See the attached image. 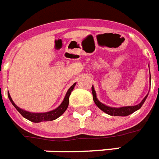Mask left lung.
<instances>
[{
    "instance_id": "obj_1",
    "label": "left lung",
    "mask_w": 159,
    "mask_h": 159,
    "mask_svg": "<svg viewBox=\"0 0 159 159\" xmlns=\"http://www.w3.org/2000/svg\"><path fill=\"white\" fill-rule=\"evenodd\" d=\"M150 82H151V75H150ZM92 93H93V101H94L95 104L97 105L99 109L103 111L104 113H106L109 116H127L130 114H132L136 110L142 106V104L144 103V102L147 99V98L148 96V93L146 95L145 98L141 101V103H139L136 105H133V106H123L119 107V108H116V107H110L108 106L106 104H103V103H101L100 101L98 99L97 95H96V92L94 90L93 86H92Z\"/></svg>"
}]
</instances>
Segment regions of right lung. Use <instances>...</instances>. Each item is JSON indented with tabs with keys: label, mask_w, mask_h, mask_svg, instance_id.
<instances>
[{
	"label": "right lung",
	"mask_w": 159,
	"mask_h": 159,
	"mask_svg": "<svg viewBox=\"0 0 159 159\" xmlns=\"http://www.w3.org/2000/svg\"><path fill=\"white\" fill-rule=\"evenodd\" d=\"M76 86V83H74L73 85L70 87V89H68L66 92V94L65 96L64 99L62 101V103L59 105L56 109L50 110L49 112H44V113H33V112H29V111H26L24 109H21L19 107L17 106L16 103H14L13 100L11 99V98L10 96V93H8V98L10 99L11 103H12L16 109L17 111L22 115L27 120H29L30 121L34 122V123H39L42 121H51L54 120L56 119L59 118L60 116H62L64 112L67 109L68 105H69V97H70V93L74 89V87Z\"/></svg>",
	"instance_id": "1"
}]
</instances>
